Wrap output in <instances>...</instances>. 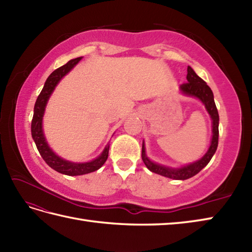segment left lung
<instances>
[{
  "label": "left lung",
  "mask_w": 252,
  "mask_h": 252,
  "mask_svg": "<svg viewBox=\"0 0 252 252\" xmlns=\"http://www.w3.org/2000/svg\"><path fill=\"white\" fill-rule=\"evenodd\" d=\"M187 82L181 85V91L187 95L195 96V97L199 98L203 104H205L206 108L211 116L212 119V141L211 145L209 147V151L200 160L198 161L186 165V167L180 168V169H169L163 165H160L157 163L152 162L145 154V147H142V159L143 162L145 163L148 170L152 172L160 174L165 178L174 179V180H187L191 178V176L199 173L200 171L206 167V165L210 161L213 155H215L218 144H219V112L217 109V106L215 103V98H213V93L211 89L208 87L207 83L203 81L201 78H199L195 73V71L189 66L187 67Z\"/></svg>",
  "instance_id": "8db88e82"
}]
</instances>
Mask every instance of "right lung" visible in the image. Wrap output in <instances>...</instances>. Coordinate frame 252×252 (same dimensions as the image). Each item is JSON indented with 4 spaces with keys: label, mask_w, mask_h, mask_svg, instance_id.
Wrapping results in <instances>:
<instances>
[{
    "label": "right lung",
    "mask_w": 252,
    "mask_h": 252,
    "mask_svg": "<svg viewBox=\"0 0 252 252\" xmlns=\"http://www.w3.org/2000/svg\"><path fill=\"white\" fill-rule=\"evenodd\" d=\"M82 57L74 58V60L69 61L66 65H63L56 70L53 71L49 78L46 79L45 84L43 89H42L40 95L37 96L34 110H33V118L31 121V134L33 137V141L36 145L37 151H39L41 157L43 158L44 161L50 165L52 169L66 175H81L91 173L93 171L98 170L101 165H103L107 158H108V152H109V145H107L104 149L103 154L100 155L98 158L94 159L93 161H90L87 163H73L69 162L67 160H63L51 151V148L47 145L45 141V137L43 135V131H42V118H43L45 105L47 103V99L51 96L52 92L54 91L57 83L60 80L67 74L71 69L77 65V63L81 61Z\"/></svg>",
    "instance_id": "add662e5"
}]
</instances>
